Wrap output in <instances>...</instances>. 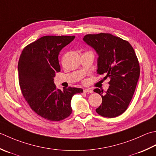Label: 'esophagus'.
Listing matches in <instances>:
<instances>
[{"instance_id":"esophagus-1","label":"esophagus","mask_w":156,"mask_h":156,"mask_svg":"<svg viewBox=\"0 0 156 156\" xmlns=\"http://www.w3.org/2000/svg\"><path fill=\"white\" fill-rule=\"evenodd\" d=\"M84 93H92L93 90L90 89V88H85L84 89Z\"/></svg>"}]
</instances>
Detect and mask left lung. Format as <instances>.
Listing matches in <instances>:
<instances>
[{
	"instance_id": "8db88e82",
	"label": "left lung",
	"mask_w": 156,
	"mask_h": 156,
	"mask_svg": "<svg viewBox=\"0 0 156 156\" xmlns=\"http://www.w3.org/2000/svg\"><path fill=\"white\" fill-rule=\"evenodd\" d=\"M83 40L98 54L97 74L110 79L106 92L94 90L102 97L101 105L96 112L103 117H117L129 107L139 78L135 52L129 42L111 34H87Z\"/></svg>"
}]
</instances>
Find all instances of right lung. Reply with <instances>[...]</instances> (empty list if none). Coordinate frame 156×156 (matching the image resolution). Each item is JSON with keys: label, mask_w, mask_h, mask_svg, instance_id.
<instances>
[{"label": "right lung", "mask_w": 156, "mask_h": 156, "mask_svg": "<svg viewBox=\"0 0 156 156\" xmlns=\"http://www.w3.org/2000/svg\"><path fill=\"white\" fill-rule=\"evenodd\" d=\"M74 36H44L23 48L18 62L21 93L32 110L50 121H61L72 114L71 100L80 88L57 89L53 78L61 68L59 52Z\"/></svg>", "instance_id": "1"}]
</instances>
